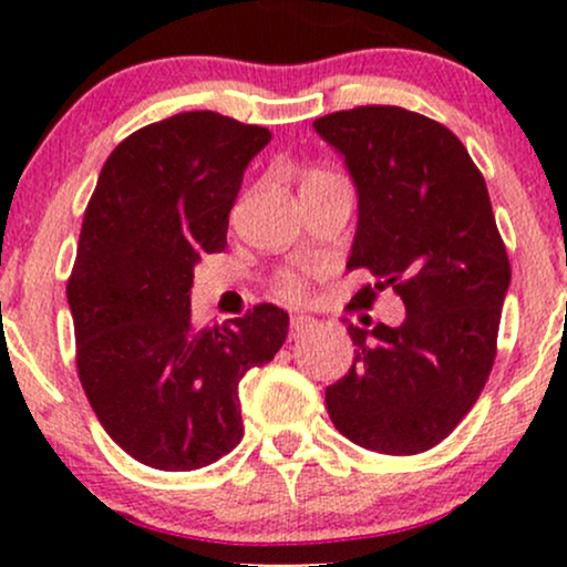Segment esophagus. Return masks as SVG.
<instances>
[{"label": "esophagus", "instance_id": "esophagus-1", "mask_svg": "<svg viewBox=\"0 0 567 567\" xmlns=\"http://www.w3.org/2000/svg\"><path fill=\"white\" fill-rule=\"evenodd\" d=\"M315 324H317L315 317H309V315H292V317H290V338H298V336L309 333V330L315 328Z\"/></svg>", "mask_w": 567, "mask_h": 567}]
</instances>
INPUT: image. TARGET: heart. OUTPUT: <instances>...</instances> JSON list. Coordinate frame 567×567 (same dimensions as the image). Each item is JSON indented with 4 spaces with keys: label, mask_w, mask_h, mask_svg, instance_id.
Instances as JSON below:
<instances>
[{
    "label": "heart",
    "mask_w": 567,
    "mask_h": 567,
    "mask_svg": "<svg viewBox=\"0 0 567 567\" xmlns=\"http://www.w3.org/2000/svg\"><path fill=\"white\" fill-rule=\"evenodd\" d=\"M303 275H298V271H285V275H279L277 279V292L282 298H296L303 292Z\"/></svg>",
    "instance_id": "obj_1"
}]
</instances>
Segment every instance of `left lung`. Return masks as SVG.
Instances as JSON below:
<instances>
[{
  "instance_id": "obj_1",
  "label": "left lung",
  "mask_w": 567,
  "mask_h": 567,
  "mask_svg": "<svg viewBox=\"0 0 567 567\" xmlns=\"http://www.w3.org/2000/svg\"><path fill=\"white\" fill-rule=\"evenodd\" d=\"M357 188V231L347 269L392 288L405 303L396 328L349 324L354 362L324 389L338 432L386 455L442 442L483 392L509 290V258L485 178L440 122L400 106H357L315 122Z\"/></svg>"
}]
</instances>
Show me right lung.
<instances>
[{
  "instance_id": "obj_1",
  "label": "right lung",
  "mask_w": 567,
  "mask_h": 567,
  "mask_svg": "<svg viewBox=\"0 0 567 567\" xmlns=\"http://www.w3.org/2000/svg\"><path fill=\"white\" fill-rule=\"evenodd\" d=\"M258 125L186 112L135 130L84 210L69 309L76 370L116 445L162 472L213 464L243 440L239 381L275 360L288 311L261 303L229 324L192 322L194 266L226 247Z\"/></svg>"
}]
</instances>
